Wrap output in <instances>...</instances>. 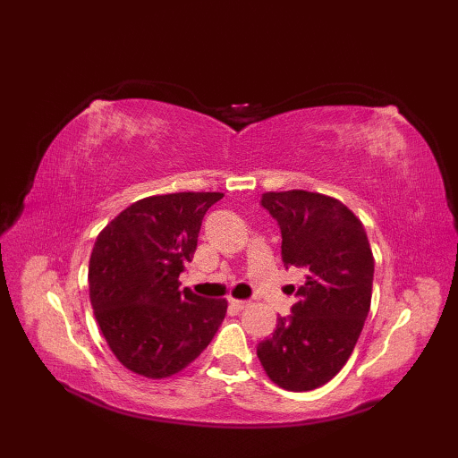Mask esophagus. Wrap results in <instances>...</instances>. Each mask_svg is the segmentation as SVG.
<instances>
[{
    "label": "esophagus",
    "mask_w": 458,
    "mask_h": 458,
    "mask_svg": "<svg viewBox=\"0 0 458 458\" xmlns=\"http://www.w3.org/2000/svg\"><path fill=\"white\" fill-rule=\"evenodd\" d=\"M230 305L234 307L236 310H244L246 307H250V301H240V299H230Z\"/></svg>",
    "instance_id": "obj_1"
}]
</instances>
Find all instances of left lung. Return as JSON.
Returning a JSON list of instances; mask_svg holds the SVG:
<instances>
[{
  "label": "left lung",
  "instance_id": "8db88e82",
  "mask_svg": "<svg viewBox=\"0 0 458 458\" xmlns=\"http://www.w3.org/2000/svg\"><path fill=\"white\" fill-rule=\"evenodd\" d=\"M261 207L281 228L285 267L305 271L297 303L279 317L258 358L274 384L310 392L330 382L362 333L372 301L374 256L364 224L343 202L320 192H264Z\"/></svg>",
  "mask_w": 458,
  "mask_h": 458
}]
</instances>
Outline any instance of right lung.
Instances as JSON below:
<instances>
[{"mask_svg": "<svg viewBox=\"0 0 458 458\" xmlns=\"http://www.w3.org/2000/svg\"><path fill=\"white\" fill-rule=\"evenodd\" d=\"M222 197L155 194L130 204L96 238L89 266L94 317L114 356L133 374H179L226 317V299L179 289L204 214Z\"/></svg>", "mask_w": 458, "mask_h": 458, "instance_id": "obj_1", "label": "right lung"}]
</instances>
